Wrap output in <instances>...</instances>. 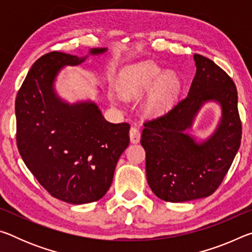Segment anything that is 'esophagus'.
I'll return each instance as SVG.
<instances>
[{
    "label": "esophagus",
    "mask_w": 252,
    "mask_h": 252,
    "mask_svg": "<svg viewBox=\"0 0 252 252\" xmlns=\"http://www.w3.org/2000/svg\"><path fill=\"white\" fill-rule=\"evenodd\" d=\"M141 139V134H140V131L136 129L135 126H132L130 129V141L131 143H138Z\"/></svg>",
    "instance_id": "34e87169"
}]
</instances>
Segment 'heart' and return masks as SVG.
Wrapping results in <instances>:
<instances>
[{"instance_id":"b5f03b06","label":"heart","mask_w":252,"mask_h":252,"mask_svg":"<svg viewBox=\"0 0 252 252\" xmlns=\"http://www.w3.org/2000/svg\"><path fill=\"white\" fill-rule=\"evenodd\" d=\"M149 93L143 102V111L149 116H158L176 103L182 90V81L176 72H167L150 62L135 65L121 80L120 91L127 99H136Z\"/></svg>"}]
</instances>
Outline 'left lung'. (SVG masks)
Returning a JSON list of instances; mask_svg holds the SVG:
<instances>
[{"label":"left lung","mask_w":252,"mask_h":252,"mask_svg":"<svg viewBox=\"0 0 252 252\" xmlns=\"http://www.w3.org/2000/svg\"><path fill=\"white\" fill-rule=\"evenodd\" d=\"M194 79L185 99L162 117L144 123L148 185L158 198L185 202L211 195L221 185L241 142L238 92L232 79L210 59L193 55ZM208 101L221 108L215 132L198 142L186 133Z\"/></svg>","instance_id":"8db88e82"}]
</instances>
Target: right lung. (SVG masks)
Listing matches in <instances>:
<instances>
[{
    "instance_id": "right-lung-1",
    "label": "right lung",
    "mask_w": 252,
    "mask_h": 252,
    "mask_svg": "<svg viewBox=\"0 0 252 252\" xmlns=\"http://www.w3.org/2000/svg\"><path fill=\"white\" fill-rule=\"evenodd\" d=\"M58 51L36 60L15 100L16 143L21 157L40 185L72 204L97 201L113 180L120 156L129 146L127 123H110L91 100L69 103L58 95L54 83L63 67L83 63Z\"/></svg>"
}]
</instances>
